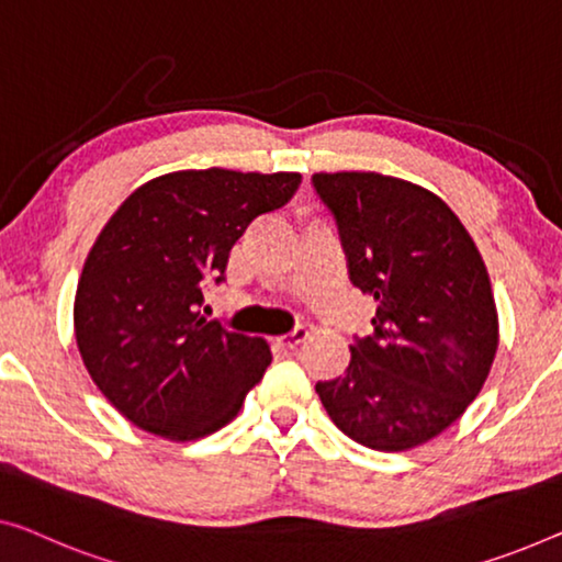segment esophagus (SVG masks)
Returning <instances> with one entry per match:
<instances>
[{
    "label": "esophagus",
    "instance_id": "1",
    "mask_svg": "<svg viewBox=\"0 0 562 562\" xmlns=\"http://www.w3.org/2000/svg\"><path fill=\"white\" fill-rule=\"evenodd\" d=\"M305 338H307V328H303V325H300V328H295L290 335H282L278 342H280L284 350H297L300 342H305Z\"/></svg>",
    "mask_w": 562,
    "mask_h": 562
}]
</instances>
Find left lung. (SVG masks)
<instances>
[{
	"mask_svg": "<svg viewBox=\"0 0 562 562\" xmlns=\"http://www.w3.org/2000/svg\"><path fill=\"white\" fill-rule=\"evenodd\" d=\"M313 187L338 224L350 282L375 300L373 335L356 338L346 373L315 391L346 437L414 449L487 381L499 346L487 267L429 189L375 171L315 173Z\"/></svg>",
	"mask_w": 562,
	"mask_h": 562,
	"instance_id": "left-lung-1",
	"label": "left lung"
}]
</instances>
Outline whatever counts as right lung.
Wrapping results in <instances>:
<instances>
[{
	"label": "right lung",
	"mask_w": 562,
	"mask_h": 562,
	"mask_svg": "<svg viewBox=\"0 0 562 562\" xmlns=\"http://www.w3.org/2000/svg\"><path fill=\"white\" fill-rule=\"evenodd\" d=\"M300 173L173 171L123 201L88 252L75 340L100 393L138 429L171 441L214 434L272 363L262 338L201 315L206 280L257 216L288 204Z\"/></svg>",
	"instance_id": "add662e5"
}]
</instances>
